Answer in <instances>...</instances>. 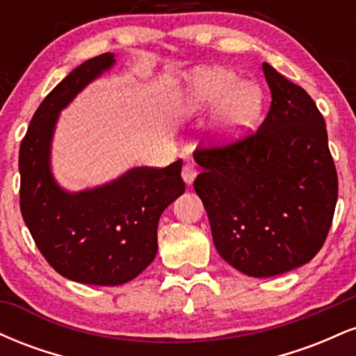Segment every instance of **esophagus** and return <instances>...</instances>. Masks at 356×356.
Returning a JSON list of instances; mask_svg holds the SVG:
<instances>
[{
  "instance_id": "obj_1",
  "label": "esophagus",
  "mask_w": 356,
  "mask_h": 356,
  "mask_svg": "<svg viewBox=\"0 0 356 356\" xmlns=\"http://www.w3.org/2000/svg\"><path fill=\"white\" fill-rule=\"evenodd\" d=\"M195 175H197V167L192 164V162H187V164L182 167V179H184V182H186L187 186H191V184L194 182Z\"/></svg>"
}]
</instances>
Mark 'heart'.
Returning a JSON list of instances; mask_svg holds the SVG:
<instances>
[{"mask_svg":"<svg viewBox=\"0 0 356 356\" xmlns=\"http://www.w3.org/2000/svg\"><path fill=\"white\" fill-rule=\"evenodd\" d=\"M264 107L263 88L254 81L239 80L227 68H195L184 85L181 112L197 115L216 108V132L224 140H234L248 132Z\"/></svg>","mask_w":356,"mask_h":356,"instance_id":"1","label":"heart"}]
</instances>
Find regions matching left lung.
I'll use <instances>...</instances> for the list:
<instances>
[{
  "label": "left lung",
  "mask_w": 356,
  "mask_h": 356,
  "mask_svg": "<svg viewBox=\"0 0 356 356\" xmlns=\"http://www.w3.org/2000/svg\"><path fill=\"white\" fill-rule=\"evenodd\" d=\"M271 107L257 132L234 144L197 149L194 189L212 241L244 275L269 277L303 266L320 251L338 199L325 118L303 88L269 63Z\"/></svg>",
  "instance_id": "8db88e82"
}]
</instances>
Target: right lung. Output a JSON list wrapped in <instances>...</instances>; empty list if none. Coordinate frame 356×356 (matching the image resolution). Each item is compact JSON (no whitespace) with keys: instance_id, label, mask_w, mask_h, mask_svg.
I'll list each match as a JSON object with an SVG mask.
<instances>
[{"instance_id":"right-lung-1","label":"right lung","mask_w":356,"mask_h":356,"mask_svg":"<svg viewBox=\"0 0 356 356\" xmlns=\"http://www.w3.org/2000/svg\"><path fill=\"white\" fill-rule=\"evenodd\" d=\"M113 65L115 55L104 53L68 73L36 108L19 147V207L36 246L61 276L97 286L124 284L152 263L161 214L186 191L182 161L164 169L132 167L79 192L53 177L60 112Z\"/></svg>"}]
</instances>
